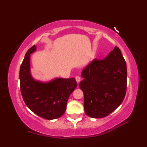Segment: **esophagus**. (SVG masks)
Masks as SVG:
<instances>
[{"label":"esophagus","instance_id":"obj_1","mask_svg":"<svg viewBox=\"0 0 147 147\" xmlns=\"http://www.w3.org/2000/svg\"><path fill=\"white\" fill-rule=\"evenodd\" d=\"M76 81L77 82V83H79L81 81V78L80 76H76Z\"/></svg>","mask_w":147,"mask_h":147}]
</instances>
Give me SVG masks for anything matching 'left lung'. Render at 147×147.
Returning <instances> with one entry per match:
<instances>
[{"instance_id":"1","label":"left lung","mask_w":147,"mask_h":147,"mask_svg":"<svg viewBox=\"0 0 147 147\" xmlns=\"http://www.w3.org/2000/svg\"><path fill=\"white\" fill-rule=\"evenodd\" d=\"M79 87L84 94V110L92 118H102L123 102L127 87V68L115 47L106 58L94 59L82 72Z\"/></svg>"}]
</instances>
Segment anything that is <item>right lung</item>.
<instances>
[{
  "mask_svg": "<svg viewBox=\"0 0 147 147\" xmlns=\"http://www.w3.org/2000/svg\"><path fill=\"white\" fill-rule=\"evenodd\" d=\"M34 45L25 54L19 72L20 89L24 103L36 115L47 120L64 114L70 94L77 86L75 78H56L47 83L36 81L30 74V54Z\"/></svg>",
  "mask_w": 147,
  "mask_h": 147,
  "instance_id": "right-lung-1",
  "label": "right lung"
}]
</instances>
